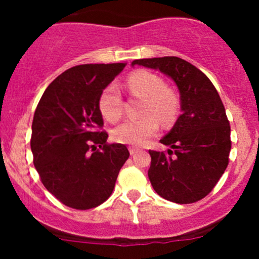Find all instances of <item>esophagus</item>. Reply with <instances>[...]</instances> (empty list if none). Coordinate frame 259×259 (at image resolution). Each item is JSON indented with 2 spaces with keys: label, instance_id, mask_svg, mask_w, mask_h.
Wrapping results in <instances>:
<instances>
[{
  "label": "esophagus",
  "instance_id": "obj_1",
  "mask_svg": "<svg viewBox=\"0 0 259 259\" xmlns=\"http://www.w3.org/2000/svg\"><path fill=\"white\" fill-rule=\"evenodd\" d=\"M128 150H130V153H131V154L134 155L135 153L139 152V148H136V146H130V149H128Z\"/></svg>",
  "mask_w": 259,
  "mask_h": 259
}]
</instances>
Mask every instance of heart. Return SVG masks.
Wrapping results in <instances>:
<instances>
[{"instance_id":"b5f03b06","label":"heart","mask_w":259,"mask_h":259,"mask_svg":"<svg viewBox=\"0 0 259 259\" xmlns=\"http://www.w3.org/2000/svg\"><path fill=\"white\" fill-rule=\"evenodd\" d=\"M130 95L144 98L141 118L128 119L114 128L113 139L116 143L143 145L158 131V119L163 124H171L179 111V98L166 88L163 79L150 71H137L128 76ZM98 109L107 122L115 123L123 115V98L116 84L102 89L98 97Z\"/></svg>"}]
</instances>
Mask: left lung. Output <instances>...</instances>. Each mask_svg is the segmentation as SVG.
<instances>
[{
    "mask_svg": "<svg viewBox=\"0 0 259 259\" xmlns=\"http://www.w3.org/2000/svg\"><path fill=\"white\" fill-rule=\"evenodd\" d=\"M155 68L170 76L180 92L182 115L161 143L167 152L149 150L148 176L164 200L193 203L206 197L230 162L231 127L209 77L178 57L136 59L132 66Z\"/></svg>",
    "mask_w": 259,
    "mask_h": 259,
    "instance_id": "8db88e82",
    "label": "left lung"
}]
</instances>
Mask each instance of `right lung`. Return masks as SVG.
<instances>
[{
  "label": "right lung",
  "mask_w": 259,
  "mask_h": 259,
  "mask_svg": "<svg viewBox=\"0 0 259 259\" xmlns=\"http://www.w3.org/2000/svg\"><path fill=\"white\" fill-rule=\"evenodd\" d=\"M127 63L80 65L45 89L32 122L31 150L41 183L63 205H101L130 157L127 146L107 143L98 97Z\"/></svg>",
  "instance_id": "1"
}]
</instances>
